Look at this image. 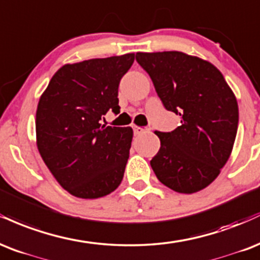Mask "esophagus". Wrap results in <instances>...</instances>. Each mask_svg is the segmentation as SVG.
I'll list each match as a JSON object with an SVG mask.
<instances>
[{
    "instance_id": "34e87169",
    "label": "esophagus",
    "mask_w": 260,
    "mask_h": 260,
    "mask_svg": "<svg viewBox=\"0 0 260 260\" xmlns=\"http://www.w3.org/2000/svg\"><path fill=\"white\" fill-rule=\"evenodd\" d=\"M133 129H134V134H135V135H140V134L149 133V131H151V129H143V127L136 126V125H134Z\"/></svg>"
}]
</instances>
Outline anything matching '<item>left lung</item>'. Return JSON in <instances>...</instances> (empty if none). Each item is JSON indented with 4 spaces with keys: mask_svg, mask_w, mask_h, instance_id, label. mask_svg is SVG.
I'll return each mask as SVG.
<instances>
[{
    "mask_svg": "<svg viewBox=\"0 0 260 260\" xmlns=\"http://www.w3.org/2000/svg\"><path fill=\"white\" fill-rule=\"evenodd\" d=\"M136 60L153 82L167 111L180 115L170 133L155 131L160 148L151 167L163 185L194 193L216 179L236 139L239 106L219 69L178 51L143 53Z\"/></svg>",
    "mask_w": 260,
    "mask_h": 260,
    "instance_id": "1",
    "label": "left lung"
}]
</instances>
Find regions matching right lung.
Segmentation results:
<instances>
[{
    "instance_id": "obj_1",
    "label": "right lung",
    "mask_w": 260,
    "mask_h": 260,
    "mask_svg": "<svg viewBox=\"0 0 260 260\" xmlns=\"http://www.w3.org/2000/svg\"><path fill=\"white\" fill-rule=\"evenodd\" d=\"M135 54L66 64L52 76L36 111V143L52 175L79 198L107 196L120 185L133 129L101 124L120 112L118 87Z\"/></svg>"
}]
</instances>
